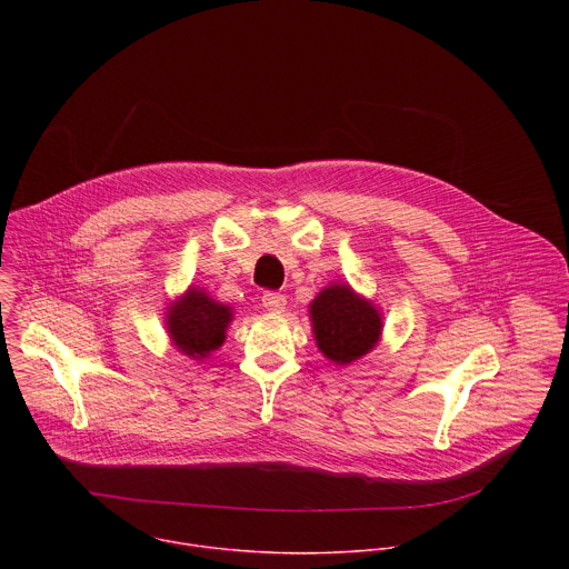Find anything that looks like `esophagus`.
I'll return each mask as SVG.
<instances>
[{
	"label": "esophagus",
	"instance_id": "esophagus-1",
	"mask_svg": "<svg viewBox=\"0 0 569 569\" xmlns=\"http://www.w3.org/2000/svg\"><path fill=\"white\" fill-rule=\"evenodd\" d=\"M261 301H263V306L270 310V312H281L283 308H286V297L281 295V292H263V297H261Z\"/></svg>",
	"mask_w": 569,
	"mask_h": 569
}]
</instances>
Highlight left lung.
<instances>
[{
  "label": "left lung",
  "instance_id": "left-lung-1",
  "mask_svg": "<svg viewBox=\"0 0 569 569\" xmlns=\"http://www.w3.org/2000/svg\"><path fill=\"white\" fill-rule=\"evenodd\" d=\"M310 321L317 349L336 365L360 360L382 333L380 312L349 283L323 288L310 303Z\"/></svg>",
  "mask_w": 569,
  "mask_h": 569
}]
</instances>
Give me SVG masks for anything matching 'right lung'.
Instances as JSON below:
<instances>
[{
  "instance_id": "obj_1",
  "label": "right lung",
  "mask_w": 569,
  "mask_h": 569,
  "mask_svg": "<svg viewBox=\"0 0 569 569\" xmlns=\"http://www.w3.org/2000/svg\"><path fill=\"white\" fill-rule=\"evenodd\" d=\"M231 319L229 306L211 299L196 286L167 308V329L176 349L193 360H204L222 347Z\"/></svg>"
}]
</instances>
